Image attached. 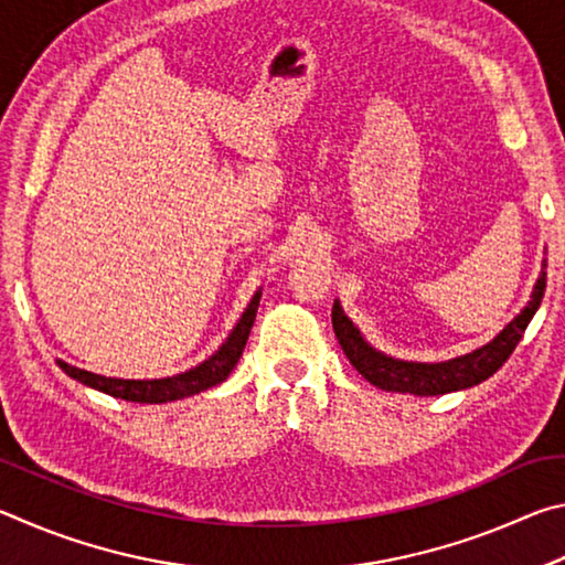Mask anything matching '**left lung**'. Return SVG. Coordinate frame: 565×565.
Wrapping results in <instances>:
<instances>
[{"instance_id":"obj_1","label":"left lung","mask_w":565,"mask_h":565,"mask_svg":"<svg viewBox=\"0 0 565 565\" xmlns=\"http://www.w3.org/2000/svg\"><path fill=\"white\" fill-rule=\"evenodd\" d=\"M546 259L541 264L539 281H535L529 303L523 306L519 317H513L505 327L495 333V337L478 347L473 351L463 353V356L438 361V363H424V361H404L394 359L388 353L379 351L363 339L356 323H353L347 311L341 309V301H333L331 321L333 333L341 343L343 353L351 361V366L359 374L384 391H396V394H414V396H438V394H451V391H463L476 384H481L489 376L499 371L505 359L511 356L515 343L521 341L525 327L533 319V313L539 311L543 291H546Z\"/></svg>"}]
</instances>
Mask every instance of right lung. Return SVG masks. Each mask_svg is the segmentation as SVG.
Here are the masks:
<instances>
[{
    "mask_svg": "<svg viewBox=\"0 0 565 565\" xmlns=\"http://www.w3.org/2000/svg\"><path fill=\"white\" fill-rule=\"evenodd\" d=\"M259 299H262V289L252 296V301H248V306L244 309L242 319L236 321V327L232 329V333H228L222 347H218L212 356L199 363V366L181 371L177 376L114 379V376H102V374H92V371L76 369L62 359H56V366H60L66 376L79 381L84 386L102 391V394H109L114 398L134 401V404H169V401L202 394V391L214 388L222 384V381H226L238 363V359H242L246 339L254 327L256 309H259Z\"/></svg>",
    "mask_w": 565,
    "mask_h": 565,
    "instance_id": "1",
    "label": "right lung"
}]
</instances>
